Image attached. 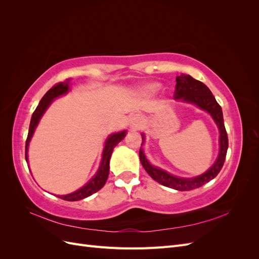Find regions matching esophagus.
Wrapping results in <instances>:
<instances>
[{"mask_svg": "<svg viewBox=\"0 0 259 259\" xmlns=\"http://www.w3.org/2000/svg\"><path fill=\"white\" fill-rule=\"evenodd\" d=\"M140 117L139 116H134V117H133V119H132V122H131V125H132V126L133 127H137L138 126V125L140 124Z\"/></svg>", "mask_w": 259, "mask_h": 259, "instance_id": "obj_1", "label": "esophagus"}]
</instances>
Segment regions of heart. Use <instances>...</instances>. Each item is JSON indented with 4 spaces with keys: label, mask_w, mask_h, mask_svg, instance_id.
I'll list each match as a JSON object with an SVG mask.
<instances>
[{
    "label": "heart",
    "mask_w": 259,
    "mask_h": 259,
    "mask_svg": "<svg viewBox=\"0 0 259 259\" xmlns=\"http://www.w3.org/2000/svg\"><path fill=\"white\" fill-rule=\"evenodd\" d=\"M159 89V84H156V83H151V84H149V85H147L146 88H145V91L146 92H150V93H152V92H155L156 90Z\"/></svg>",
    "instance_id": "b5f03b06"
}]
</instances>
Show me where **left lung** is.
<instances>
[{"label": "left lung", "instance_id": "obj_1", "mask_svg": "<svg viewBox=\"0 0 259 259\" xmlns=\"http://www.w3.org/2000/svg\"><path fill=\"white\" fill-rule=\"evenodd\" d=\"M174 97L175 99H182L184 101H187V103L197 105L198 107L203 109V110L207 111L214 119L219 128V133H221V137H219L221 151H219V155L216 162L207 171H205L204 174H202L198 177L179 178L166 173L165 170L151 165L146 159V155L144 154L142 149L139 150V159L147 173L150 175L155 182H158L159 184L165 187L173 188L175 190L188 191L205 185L209 180L215 178L218 175V173L221 171L224 165L227 150H228V135H227V132L225 128L222 107L219 106L215 97L213 96V94H211V92L205 84L193 79L190 75L182 74L180 76L176 77Z\"/></svg>", "mask_w": 259, "mask_h": 259}]
</instances>
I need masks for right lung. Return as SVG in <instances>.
<instances>
[{
	"mask_svg": "<svg viewBox=\"0 0 259 259\" xmlns=\"http://www.w3.org/2000/svg\"><path fill=\"white\" fill-rule=\"evenodd\" d=\"M69 84H70V79H67L64 82H59L57 84H55L53 88L51 90H49L48 93H46L43 96L40 103H38L32 116H31V121H30L29 133H28V137L26 140V161H28L29 142H30L31 137H32V135H33L34 130L36 127L38 121H40L41 116L43 115L46 109L49 108L53 99H55L60 95H64V94H66L69 91ZM125 135H126V132L123 131V132L112 134L107 139L104 152H103V160H101L99 169L97 171V174L90 180L89 184H86L84 187L81 188V189L76 190L73 193L66 194V195H58V198L65 200V201H79L84 198H88L93 193H95L98 190H100L107 182V178L109 175V161H110L113 149L125 137Z\"/></svg>",
	"mask_w": 259,
	"mask_h": 259,
	"instance_id": "right-lung-1",
	"label": "right lung"
}]
</instances>
